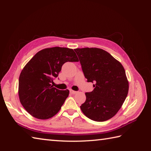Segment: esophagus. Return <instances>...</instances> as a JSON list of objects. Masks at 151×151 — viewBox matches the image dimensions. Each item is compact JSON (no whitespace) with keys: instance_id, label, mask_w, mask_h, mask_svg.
<instances>
[{"instance_id":"esophagus-1","label":"esophagus","mask_w":151,"mask_h":151,"mask_svg":"<svg viewBox=\"0 0 151 151\" xmlns=\"http://www.w3.org/2000/svg\"><path fill=\"white\" fill-rule=\"evenodd\" d=\"M69 91H70V94H76V93H77V91H74V90H72V89H70Z\"/></svg>"}]
</instances>
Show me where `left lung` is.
I'll return each mask as SVG.
<instances>
[{"label": "left lung", "mask_w": 151, "mask_h": 151, "mask_svg": "<svg viewBox=\"0 0 151 151\" xmlns=\"http://www.w3.org/2000/svg\"><path fill=\"white\" fill-rule=\"evenodd\" d=\"M88 82L94 90L86 93L81 109L89 119L104 122L115 116L129 92V82L121 63L104 50L97 48L74 50Z\"/></svg>", "instance_id": "obj_1"}]
</instances>
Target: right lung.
Instances as JSON below:
<instances>
[{"mask_svg": "<svg viewBox=\"0 0 151 151\" xmlns=\"http://www.w3.org/2000/svg\"><path fill=\"white\" fill-rule=\"evenodd\" d=\"M72 49L45 48L38 52L21 71L19 79V97L22 106L33 116L46 120L60 110L69 91L52 86L62 67L67 62H78Z\"/></svg>", "mask_w": 151, "mask_h": 151, "instance_id": "add662e5", "label": "right lung"}]
</instances>
